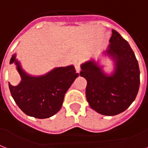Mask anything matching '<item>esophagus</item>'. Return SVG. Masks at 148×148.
<instances>
[{"label":"esophagus","instance_id":"obj_1","mask_svg":"<svg viewBox=\"0 0 148 148\" xmlns=\"http://www.w3.org/2000/svg\"><path fill=\"white\" fill-rule=\"evenodd\" d=\"M75 69L77 73H79L80 71V63L79 62H75Z\"/></svg>","mask_w":148,"mask_h":148}]
</instances>
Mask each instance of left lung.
Here are the masks:
<instances>
[{
    "mask_svg": "<svg viewBox=\"0 0 148 148\" xmlns=\"http://www.w3.org/2000/svg\"><path fill=\"white\" fill-rule=\"evenodd\" d=\"M104 53L115 64L111 75L90 60L81 65L80 75L87 81L86 97L90 107L102 115H117L126 110L137 97L140 86L138 62L128 42L113 29Z\"/></svg>",
    "mask_w": 148,
    "mask_h": 148,
    "instance_id": "1",
    "label": "left lung"
}]
</instances>
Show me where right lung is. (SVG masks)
Instances as JSON below:
<instances>
[{
    "label": "right lung",
    "mask_w": 148,
    "mask_h": 148,
    "mask_svg": "<svg viewBox=\"0 0 148 148\" xmlns=\"http://www.w3.org/2000/svg\"><path fill=\"white\" fill-rule=\"evenodd\" d=\"M14 63L21 81L18 86L9 82V89L16 104L27 116L45 119L60 110L64 97L74 80L79 76L75 67L55 68L44 75L32 76L23 70L13 55L10 64Z\"/></svg>",
    "instance_id": "obj_1"
}]
</instances>
